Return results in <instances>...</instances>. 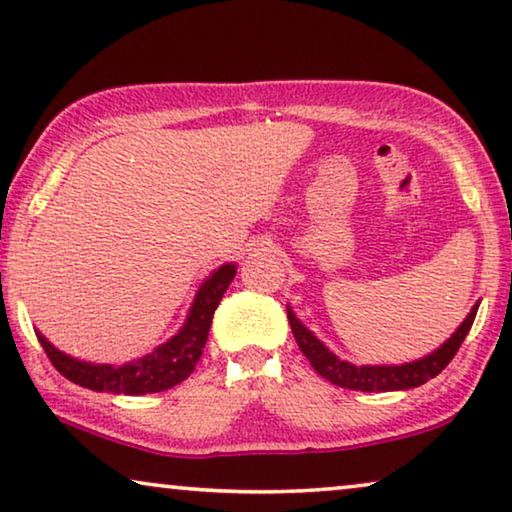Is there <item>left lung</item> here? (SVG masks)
Instances as JSON below:
<instances>
[{"label":"left lung","mask_w":512,"mask_h":512,"mask_svg":"<svg viewBox=\"0 0 512 512\" xmlns=\"http://www.w3.org/2000/svg\"><path fill=\"white\" fill-rule=\"evenodd\" d=\"M478 306L480 301H475L471 313L466 315V320L457 327L455 334H452L441 348L429 352L427 357H420L415 359V362L406 364H350L345 362V359L336 357L334 352H331L327 345L297 318V315H294L290 306H287V320H290L292 334L297 338L301 352H304L313 369L318 371L322 378H327L329 383L355 392H397L410 390V387H420L422 383H427V380L436 378L438 373L450 364V359L457 355L459 345L464 343L466 334L471 331Z\"/></svg>","instance_id":"obj_1"}]
</instances>
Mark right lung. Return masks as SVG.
Listing matches in <instances>:
<instances>
[{
    "mask_svg": "<svg viewBox=\"0 0 512 512\" xmlns=\"http://www.w3.org/2000/svg\"><path fill=\"white\" fill-rule=\"evenodd\" d=\"M236 276V264L227 262L215 269L194 294V301L187 311V318L178 334L169 338L167 343L157 345L148 355L136 357L125 364H92L83 362L57 350L46 336L37 331L39 343L57 371L71 383L88 387L95 392L111 394H153L164 392L169 387L190 376L197 366L201 350H204L208 329H211L213 313L218 308L222 294L227 292L229 283Z\"/></svg>",
    "mask_w": 512,
    "mask_h": 512,
    "instance_id": "obj_1",
    "label": "right lung"
}]
</instances>
